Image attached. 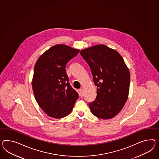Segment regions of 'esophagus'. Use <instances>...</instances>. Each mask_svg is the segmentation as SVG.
Instances as JSON below:
<instances>
[{
	"instance_id": "34e87169",
	"label": "esophagus",
	"mask_w": 159,
	"mask_h": 159,
	"mask_svg": "<svg viewBox=\"0 0 159 159\" xmlns=\"http://www.w3.org/2000/svg\"><path fill=\"white\" fill-rule=\"evenodd\" d=\"M79 94L81 97H82L83 95H84V92H83V89H80L79 90Z\"/></svg>"
}]
</instances>
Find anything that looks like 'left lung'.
Returning <instances> with one entry per match:
<instances>
[{
  "mask_svg": "<svg viewBox=\"0 0 159 159\" xmlns=\"http://www.w3.org/2000/svg\"><path fill=\"white\" fill-rule=\"evenodd\" d=\"M80 54L89 66L97 86V96L89 102L90 110L98 118H114L128 98L129 70L118 52L104 44L82 49Z\"/></svg>",
  "mask_w": 159,
  "mask_h": 159,
  "instance_id": "8db88e82",
  "label": "left lung"
}]
</instances>
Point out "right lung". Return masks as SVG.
<instances>
[{"label": "right lung", "mask_w": 159, "mask_h": 159, "mask_svg": "<svg viewBox=\"0 0 159 159\" xmlns=\"http://www.w3.org/2000/svg\"><path fill=\"white\" fill-rule=\"evenodd\" d=\"M79 52L67 45L57 44L43 53L35 64L34 96L39 106L51 118L67 116L78 98V94L69 82L66 66Z\"/></svg>", "instance_id": "right-lung-1"}]
</instances>
